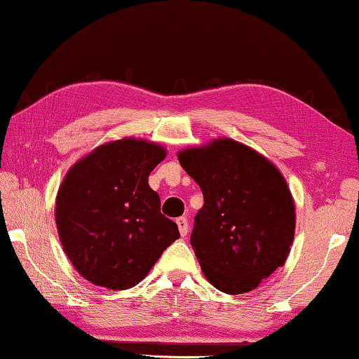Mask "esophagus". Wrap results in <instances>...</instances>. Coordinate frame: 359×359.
I'll return each mask as SVG.
<instances>
[{"mask_svg": "<svg viewBox=\"0 0 359 359\" xmlns=\"http://www.w3.org/2000/svg\"><path fill=\"white\" fill-rule=\"evenodd\" d=\"M176 225H178V230H180V233H181V236H186V235H188L189 225H188V220H186L184 217L176 218Z\"/></svg>", "mask_w": 359, "mask_h": 359, "instance_id": "1", "label": "esophagus"}]
</instances>
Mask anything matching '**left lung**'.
Returning a JSON list of instances; mask_svg holds the SVG:
<instances>
[{"instance_id":"8db88e82","label":"left lung","mask_w":359,"mask_h":359,"mask_svg":"<svg viewBox=\"0 0 359 359\" xmlns=\"http://www.w3.org/2000/svg\"><path fill=\"white\" fill-rule=\"evenodd\" d=\"M201 186L191 246L205 278L228 294L252 292L278 267L293 244L296 210L280 170L230 137L178 152Z\"/></svg>"}]
</instances>
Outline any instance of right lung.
<instances>
[{
	"mask_svg": "<svg viewBox=\"0 0 359 359\" xmlns=\"http://www.w3.org/2000/svg\"><path fill=\"white\" fill-rule=\"evenodd\" d=\"M165 157L160 144L124 137L98 145L67 170L56 194V228L66 256L90 283L136 287L180 238L149 186Z\"/></svg>",
	"mask_w": 359,
	"mask_h": 359,
	"instance_id": "add662e5",
	"label": "right lung"
}]
</instances>
